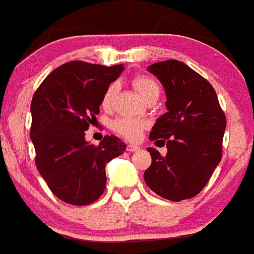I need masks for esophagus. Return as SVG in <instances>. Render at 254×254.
<instances>
[{"mask_svg": "<svg viewBox=\"0 0 254 254\" xmlns=\"http://www.w3.org/2000/svg\"><path fill=\"white\" fill-rule=\"evenodd\" d=\"M140 149V146L139 145H135V144H129V145H127V150L129 151H136Z\"/></svg>", "mask_w": 254, "mask_h": 254, "instance_id": "obj_1", "label": "esophagus"}]
</instances>
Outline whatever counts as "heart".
Segmentation results:
<instances>
[{"instance_id":"b5f03b06","label":"heart","mask_w":254,"mask_h":254,"mask_svg":"<svg viewBox=\"0 0 254 254\" xmlns=\"http://www.w3.org/2000/svg\"><path fill=\"white\" fill-rule=\"evenodd\" d=\"M131 85L138 92L139 96L144 100L153 98V96H159V85L153 77L146 76V75H136L131 79ZM116 86L110 85L105 90L101 99V106L104 110H110L113 108L114 96H115ZM111 127L115 132L129 139V140H136L140 138L141 132L146 127V123L140 119H134V118H118L113 122Z\"/></svg>"}]
</instances>
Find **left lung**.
Instances as JSON below:
<instances>
[{
	"mask_svg": "<svg viewBox=\"0 0 254 254\" xmlns=\"http://www.w3.org/2000/svg\"><path fill=\"white\" fill-rule=\"evenodd\" d=\"M148 70L168 99V113L156 120L149 139L163 141L168 153L148 148L151 165L144 181L162 198L181 202L200 193L219 164L226 115L210 82L182 61H160Z\"/></svg>",
	"mask_w": 254,
	"mask_h": 254,
	"instance_id": "1",
	"label": "left lung"
}]
</instances>
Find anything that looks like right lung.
Segmentation results:
<instances>
[{
	"label": "right lung",
	"mask_w": 254,
	"mask_h": 254,
	"mask_svg": "<svg viewBox=\"0 0 254 254\" xmlns=\"http://www.w3.org/2000/svg\"><path fill=\"white\" fill-rule=\"evenodd\" d=\"M123 70V64L108 67L70 61L52 71L35 91L30 130L35 163L50 190L67 204L98 200L106 187V164L125 150L115 135H105L99 145L85 140V130L100 113L104 92Z\"/></svg>",
	"instance_id": "obj_1"
}]
</instances>
